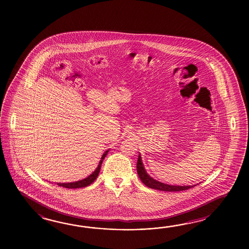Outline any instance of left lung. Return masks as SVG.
<instances>
[{"instance_id":"1","label":"left lung","mask_w":249,"mask_h":249,"mask_svg":"<svg viewBox=\"0 0 249 249\" xmlns=\"http://www.w3.org/2000/svg\"><path fill=\"white\" fill-rule=\"evenodd\" d=\"M137 173L139 175V178L142 181L145 185L154 189V190H158V191H181L189 190L192 187L196 185L190 186H179V185H169V184H165L161 181L155 180L151 176L148 175L147 171L145 169L144 165H143L142 159L141 157V153L139 154L137 161Z\"/></svg>"}]
</instances>
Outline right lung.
<instances>
[{
    "label": "right lung",
    "instance_id": "right-lung-1",
    "mask_svg": "<svg viewBox=\"0 0 249 249\" xmlns=\"http://www.w3.org/2000/svg\"><path fill=\"white\" fill-rule=\"evenodd\" d=\"M109 151V149H107V151L104 152V154L102 155V157L101 158V160L99 162V164L97 166V168L94 170V172L92 174H90L88 177H86L83 180H77V181H74V182H68V183H60L58 182L57 185L60 186V187H64V188H68V189H78V188H84V187H87V186L91 184L94 180L97 179L98 175L100 174V171H101V164L103 162V160L105 159V157L107 156V152Z\"/></svg>",
    "mask_w": 249,
    "mask_h": 249
}]
</instances>
